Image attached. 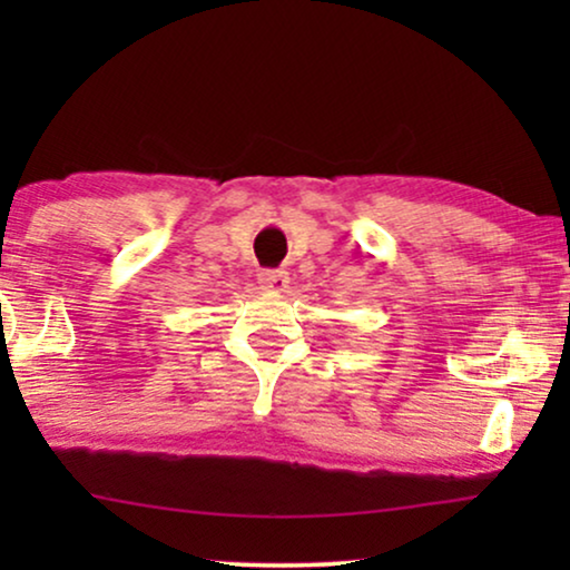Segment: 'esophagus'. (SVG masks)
Segmentation results:
<instances>
[{
    "label": "esophagus",
    "mask_w": 570,
    "mask_h": 570,
    "mask_svg": "<svg viewBox=\"0 0 570 570\" xmlns=\"http://www.w3.org/2000/svg\"><path fill=\"white\" fill-rule=\"evenodd\" d=\"M287 283H291V279H287V272L283 269H264L259 275L262 291H269V293H283Z\"/></svg>",
    "instance_id": "esophagus-1"
}]
</instances>
